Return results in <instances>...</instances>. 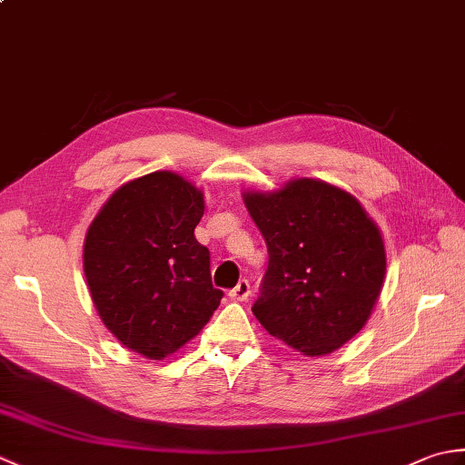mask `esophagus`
I'll return each mask as SVG.
<instances>
[{"label": "esophagus", "mask_w": 465, "mask_h": 465, "mask_svg": "<svg viewBox=\"0 0 465 465\" xmlns=\"http://www.w3.org/2000/svg\"><path fill=\"white\" fill-rule=\"evenodd\" d=\"M252 295V288H250V282L248 280H242L235 288L230 292V298L232 300H238V302H245Z\"/></svg>", "instance_id": "obj_1"}]
</instances>
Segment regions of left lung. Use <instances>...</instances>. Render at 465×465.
Listing matches in <instances>:
<instances>
[{
  "instance_id": "left-lung-1",
  "label": "left lung",
  "mask_w": 465,
  "mask_h": 465,
  "mask_svg": "<svg viewBox=\"0 0 465 465\" xmlns=\"http://www.w3.org/2000/svg\"><path fill=\"white\" fill-rule=\"evenodd\" d=\"M243 202L268 245L253 315L303 355H323L358 333L380 298L385 250L378 225L348 192L293 180Z\"/></svg>"
}]
</instances>
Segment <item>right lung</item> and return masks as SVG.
Returning a JSON list of instances; mask_svg holds the SVG:
<instances>
[{
	"label": "right lung",
	"mask_w": 465,
	"mask_h": 465,
	"mask_svg": "<svg viewBox=\"0 0 465 465\" xmlns=\"http://www.w3.org/2000/svg\"><path fill=\"white\" fill-rule=\"evenodd\" d=\"M203 193L173 172L122 185L95 215L84 272L105 328L127 350L163 360L195 338L220 305L210 250L195 240Z\"/></svg>",
	"instance_id": "add662e5"
}]
</instances>
